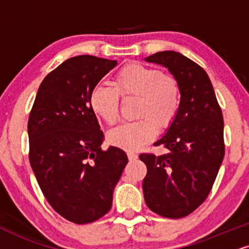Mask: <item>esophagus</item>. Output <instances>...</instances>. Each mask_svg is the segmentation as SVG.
<instances>
[{
  "instance_id": "obj_1",
  "label": "esophagus",
  "mask_w": 249,
  "mask_h": 249,
  "mask_svg": "<svg viewBox=\"0 0 249 249\" xmlns=\"http://www.w3.org/2000/svg\"><path fill=\"white\" fill-rule=\"evenodd\" d=\"M128 158H129V160L130 161H135V160H137V158H139V155H137V153H135V152H128Z\"/></svg>"
}]
</instances>
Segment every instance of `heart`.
Instances as JSON below:
<instances>
[{
	"instance_id": "obj_1",
	"label": "heart",
	"mask_w": 249,
	"mask_h": 249,
	"mask_svg": "<svg viewBox=\"0 0 249 249\" xmlns=\"http://www.w3.org/2000/svg\"><path fill=\"white\" fill-rule=\"evenodd\" d=\"M120 97L137 98L135 116L112 129L107 140L112 145L136 151L152 141L159 130L171 127L181 105V87L173 75L140 62L124 64L116 72L112 87H96L91 91L90 105L98 118L107 124L119 119Z\"/></svg>"
}]
</instances>
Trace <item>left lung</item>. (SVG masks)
<instances>
[{
	"instance_id": "8db88e82",
	"label": "left lung",
	"mask_w": 249,
	"mask_h": 249,
	"mask_svg": "<svg viewBox=\"0 0 249 249\" xmlns=\"http://www.w3.org/2000/svg\"><path fill=\"white\" fill-rule=\"evenodd\" d=\"M162 64L180 83L181 105L165 136L155 143L167 153H142L145 203L159 216L182 218L211 192L225 153L223 113L209 76L202 67L173 51L146 57Z\"/></svg>"
}]
</instances>
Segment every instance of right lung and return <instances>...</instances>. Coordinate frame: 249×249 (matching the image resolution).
Listing matches in <instances>:
<instances>
[{"label":"right lung","instance_id":"add662e5","mask_svg":"<svg viewBox=\"0 0 249 249\" xmlns=\"http://www.w3.org/2000/svg\"><path fill=\"white\" fill-rule=\"evenodd\" d=\"M116 64L92 55L66 60L41 82L30 112L31 167L52 208L75 224L108 213L128 162L121 149H101L104 134L90 105L91 91Z\"/></svg>","mask_w":249,"mask_h":249}]
</instances>
